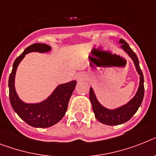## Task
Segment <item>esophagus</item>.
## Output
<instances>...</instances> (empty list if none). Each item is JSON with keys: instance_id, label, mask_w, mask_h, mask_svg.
Returning <instances> with one entry per match:
<instances>
[{"instance_id": "esophagus-1", "label": "esophagus", "mask_w": 156, "mask_h": 156, "mask_svg": "<svg viewBox=\"0 0 156 156\" xmlns=\"http://www.w3.org/2000/svg\"><path fill=\"white\" fill-rule=\"evenodd\" d=\"M85 78H86V75L85 74L80 72V73H78V74L75 75V79L77 82H81V81L84 80Z\"/></svg>"}]
</instances>
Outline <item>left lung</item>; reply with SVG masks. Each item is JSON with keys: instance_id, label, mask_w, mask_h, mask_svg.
Returning <instances> with one entry per match:
<instances>
[{"instance_id": "obj_1", "label": "left lung", "mask_w": 156, "mask_h": 156, "mask_svg": "<svg viewBox=\"0 0 156 156\" xmlns=\"http://www.w3.org/2000/svg\"><path fill=\"white\" fill-rule=\"evenodd\" d=\"M119 44H121L120 48L124 51L133 60L136 67L137 74L140 75V82L137 91L133 98L129 100L125 105L115 108H108L101 104L100 101L97 98L96 94L92 87L90 89V99L92 105L93 111L94 112L95 117L98 121L106 125H121L127 122L133 117V115L138 110L139 107L142 103L144 95V75L142 70H140L139 60L133 50L131 49L129 45L122 39L118 42Z\"/></svg>"}]
</instances>
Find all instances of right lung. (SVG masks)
Masks as SVG:
<instances>
[{
  "label": "right lung",
  "mask_w": 156,
  "mask_h": 156,
  "mask_svg": "<svg viewBox=\"0 0 156 156\" xmlns=\"http://www.w3.org/2000/svg\"><path fill=\"white\" fill-rule=\"evenodd\" d=\"M51 50V47L44 44H34L27 47L13 62L9 78V99L12 107L23 121L34 128H48L62 120L77 84V82L73 80L58 85L48 98L40 102L27 103L20 98L15 87L16 74L19 64L27 54L48 53Z\"/></svg>",
  "instance_id": "1"
}]
</instances>
